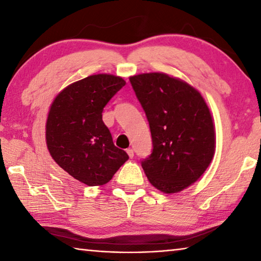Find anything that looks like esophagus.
Returning <instances> with one entry per match:
<instances>
[{
    "mask_svg": "<svg viewBox=\"0 0 261 261\" xmlns=\"http://www.w3.org/2000/svg\"><path fill=\"white\" fill-rule=\"evenodd\" d=\"M126 153H127V155H129L130 158H134V155H135V152H134V149H132V148H127L126 149Z\"/></svg>",
    "mask_w": 261,
    "mask_h": 261,
    "instance_id": "obj_1",
    "label": "esophagus"
}]
</instances>
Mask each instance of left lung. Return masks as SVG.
Masks as SVG:
<instances>
[{"instance_id": "obj_1", "label": "left lung", "mask_w": 261, "mask_h": 261, "mask_svg": "<svg viewBox=\"0 0 261 261\" xmlns=\"http://www.w3.org/2000/svg\"><path fill=\"white\" fill-rule=\"evenodd\" d=\"M137 99L146 114L152 153L141 167L153 187L179 192L204 174L215 149L210 109L199 92L166 73L130 77Z\"/></svg>"}]
</instances>
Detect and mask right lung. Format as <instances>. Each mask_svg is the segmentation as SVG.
Returning <instances> with one entry per match:
<instances>
[{
  "label": "right lung",
  "mask_w": 261,
  "mask_h": 261,
  "mask_svg": "<svg viewBox=\"0 0 261 261\" xmlns=\"http://www.w3.org/2000/svg\"><path fill=\"white\" fill-rule=\"evenodd\" d=\"M124 85L121 77L93 74L65 87L51 103L48 151L62 169L88 187L109 182L129 159L115 146L102 121L105 106Z\"/></svg>",
  "instance_id": "obj_1"
}]
</instances>
